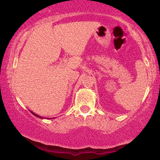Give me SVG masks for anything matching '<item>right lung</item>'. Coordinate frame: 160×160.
Returning a JSON list of instances; mask_svg holds the SVG:
<instances>
[{
  "label": "right lung",
  "mask_w": 160,
  "mask_h": 160,
  "mask_svg": "<svg viewBox=\"0 0 160 160\" xmlns=\"http://www.w3.org/2000/svg\"><path fill=\"white\" fill-rule=\"evenodd\" d=\"M32 113V114H33V115H35V116H36V117H40V118H41V117H39V116H38V115H36V114H35V113H32V112H31Z\"/></svg>",
  "instance_id": "obj_1"
}]
</instances>
